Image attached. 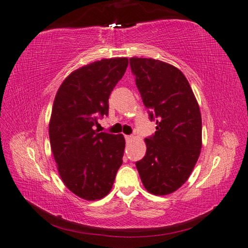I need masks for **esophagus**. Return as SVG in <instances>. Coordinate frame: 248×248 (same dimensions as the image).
<instances>
[{"mask_svg":"<svg viewBox=\"0 0 248 248\" xmlns=\"http://www.w3.org/2000/svg\"><path fill=\"white\" fill-rule=\"evenodd\" d=\"M124 138H125V140L126 141H132V140H133V136H131V135H125L124 136Z\"/></svg>","mask_w":248,"mask_h":248,"instance_id":"34e87169","label":"esophagus"}]
</instances>
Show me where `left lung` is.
I'll return each instance as SVG.
<instances>
[{
    "mask_svg": "<svg viewBox=\"0 0 248 248\" xmlns=\"http://www.w3.org/2000/svg\"><path fill=\"white\" fill-rule=\"evenodd\" d=\"M143 105L156 118L147 152L136 162L142 185L154 195L176 191L189 178L202 149V116L187 78L177 67L152 58H130Z\"/></svg>",
    "mask_w": 248,
    "mask_h": 248,
    "instance_id": "obj_1",
    "label": "left lung"
}]
</instances>
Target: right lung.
<instances>
[{
    "instance_id": "add662e5",
    "label": "right lung",
    "mask_w": 248,
    "mask_h": 248,
    "mask_svg": "<svg viewBox=\"0 0 248 248\" xmlns=\"http://www.w3.org/2000/svg\"><path fill=\"white\" fill-rule=\"evenodd\" d=\"M129 60L101 59L72 72L57 92L48 124L49 141L63 184L86 201L105 198L123 164V134L98 133V116L108 115V97Z\"/></svg>"
}]
</instances>
